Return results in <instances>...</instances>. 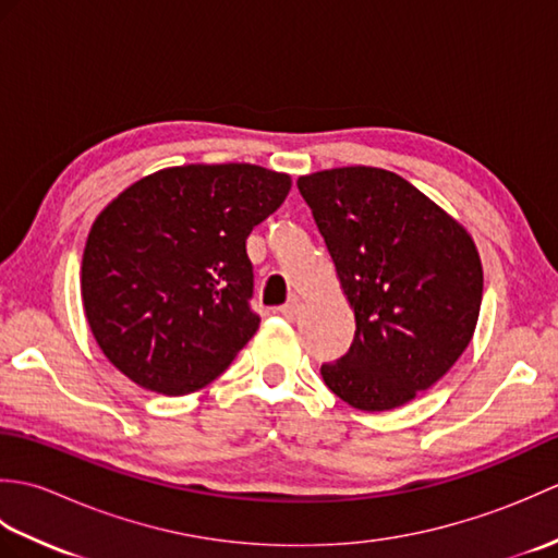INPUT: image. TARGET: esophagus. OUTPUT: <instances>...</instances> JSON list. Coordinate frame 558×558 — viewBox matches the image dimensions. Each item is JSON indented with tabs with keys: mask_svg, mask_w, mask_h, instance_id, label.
<instances>
[{
	"mask_svg": "<svg viewBox=\"0 0 558 558\" xmlns=\"http://www.w3.org/2000/svg\"><path fill=\"white\" fill-rule=\"evenodd\" d=\"M282 316L288 318V322H298L300 314H302V302L300 300H290L288 304H282Z\"/></svg>",
	"mask_w": 558,
	"mask_h": 558,
	"instance_id": "34e87169",
	"label": "esophagus"
}]
</instances>
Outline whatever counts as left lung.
Masks as SVG:
<instances>
[{
    "instance_id": "left-lung-1",
    "label": "left lung",
    "mask_w": 558,
    "mask_h": 558,
    "mask_svg": "<svg viewBox=\"0 0 558 558\" xmlns=\"http://www.w3.org/2000/svg\"><path fill=\"white\" fill-rule=\"evenodd\" d=\"M354 310V340L322 376L348 405L384 412L432 388L470 345L482 260L458 220L400 174L336 168L298 180Z\"/></svg>"
}]
</instances>
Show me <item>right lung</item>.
<instances>
[{
  "mask_svg": "<svg viewBox=\"0 0 558 558\" xmlns=\"http://www.w3.org/2000/svg\"><path fill=\"white\" fill-rule=\"evenodd\" d=\"M290 174L248 162L153 172L93 222L83 310L102 354L146 390L186 396L236 357L260 318L246 236L290 192Z\"/></svg>",
  "mask_w": 558,
  "mask_h": 558,
  "instance_id": "obj_1",
  "label": "right lung"
}]
</instances>
